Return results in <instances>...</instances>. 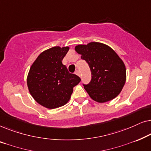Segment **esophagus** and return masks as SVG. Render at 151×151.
Returning <instances> with one entry per match:
<instances>
[{"label":"esophagus","mask_w":151,"mask_h":151,"mask_svg":"<svg viewBox=\"0 0 151 151\" xmlns=\"http://www.w3.org/2000/svg\"><path fill=\"white\" fill-rule=\"evenodd\" d=\"M76 75H77V76H79V77H80V73L79 71H78V70H77V71H76Z\"/></svg>","instance_id":"1"}]
</instances>
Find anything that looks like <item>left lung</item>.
<instances>
[{"instance_id":"obj_1","label":"left lung","mask_w":151,"mask_h":151,"mask_svg":"<svg viewBox=\"0 0 151 151\" xmlns=\"http://www.w3.org/2000/svg\"><path fill=\"white\" fill-rule=\"evenodd\" d=\"M75 51L85 60L91 71V81L84 89L93 100L104 103L116 98L127 80L122 60L108 45L98 42L78 45Z\"/></svg>"}]
</instances>
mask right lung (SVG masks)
<instances>
[{"label": "right lung", "mask_w": 151, "mask_h": 151, "mask_svg": "<svg viewBox=\"0 0 151 151\" xmlns=\"http://www.w3.org/2000/svg\"><path fill=\"white\" fill-rule=\"evenodd\" d=\"M69 47H51L42 51L31 66L27 84L32 98L45 108L53 109L69 102L80 78L70 73L62 60Z\"/></svg>", "instance_id": "1"}]
</instances>
